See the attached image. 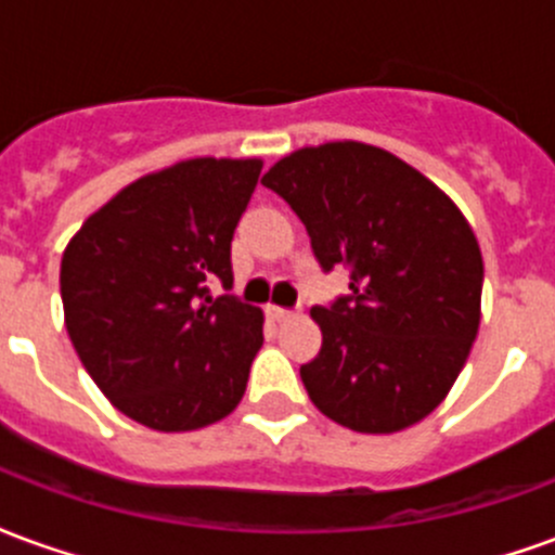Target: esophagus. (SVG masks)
Returning <instances> with one entry per match:
<instances>
[{"label":"esophagus","mask_w":555,"mask_h":555,"mask_svg":"<svg viewBox=\"0 0 555 555\" xmlns=\"http://www.w3.org/2000/svg\"><path fill=\"white\" fill-rule=\"evenodd\" d=\"M267 314H270V318H273L276 324H282V321H291V318H294L297 312H291V309H282V306H267Z\"/></svg>","instance_id":"esophagus-1"}]
</instances>
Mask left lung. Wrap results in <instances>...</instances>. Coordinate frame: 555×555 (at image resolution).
<instances>
[{
	"label": "left lung",
	"instance_id": "obj_1",
	"mask_svg": "<svg viewBox=\"0 0 555 555\" xmlns=\"http://www.w3.org/2000/svg\"><path fill=\"white\" fill-rule=\"evenodd\" d=\"M302 219L324 270L350 294L314 306L321 353L300 369L326 418L396 434L440 408L481 321V249L440 186L384 147L324 142L261 178Z\"/></svg>",
	"mask_w": 555,
	"mask_h": 555
}]
</instances>
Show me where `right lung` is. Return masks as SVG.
<instances>
[{
    "instance_id": "obj_1",
    "label": "right lung",
    "mask_w": 555,
    "mask_h": 555,
    "mask_svg": "<svg viewBox=\"0 0 555 555\" xmlns=\"http://www.w3.org/2000/svg\"><path fill=\"white\" fill-rule=\"evenodd\" d=\"M261 159L193 157L127 183L62 255V306L79 362L113 408L163 434L241 404L264 314L231 288V237Z\"/></svg>"
}]
</instances>
